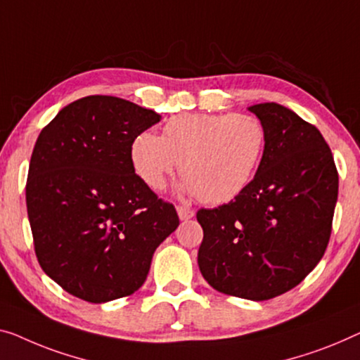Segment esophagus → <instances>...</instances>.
<instances>
[{
    "instance_id": "34e87169",
    "label": "esophagus",
    "mask_w": 360,
    "mask_h": 360,
    "mask_svg": "<svg viewBox=\"0 0 360 360\" xmlns=\"http://www.w3.org/2000/svg\"><path fill=\"white\" fill-rule=\"evenodd\" d=\"M176 210H178V214H179L181 219H189L195 214L194 210H191V208H187L184 205H178V207H176Z\"/></svg>"
}]
</instances>
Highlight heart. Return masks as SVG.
I'll use <instances>...</instances> for the list:
<instances>
[{
    "mask_svg": "<svg viewBox=\"0 0 360 360\" xmlns=\"http://www.w3.org/2000/svg\"><path fill=\"white\" fill-rule=\"evenodd\" d=\"M265 146V129L250 115L184 112L165 122L162 137L143 131L131 143L136 174L162 191L178 168L184 189L200 202L231 200L255 173Z\"/></svg>",
    "mask_w": 360,
    "mask_h": 360,
    "instance_id": "heart-1",
    "label": "heart"
}]
</instances>
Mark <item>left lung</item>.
Masks as SVG:
<instances>
[{"instance_id":"obj_1","label":"left lung","mask_w":360,"mask_h":360,"mask_svg":"<svg viewBox=\"0 0 360 360\" xmlns=\"http://www.w3.org/2000/svg\"><path fill=\"white\" fill-rule=\"evenodd\" d=\"M249 111L265 129L264 155L234 200L197 212L198 268L219 292L266 300L297 286L323 257L338 169L319 129L294 111L278 103Z\"/></svg>"}]
</instances>
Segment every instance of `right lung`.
<instances>
[{"label":"right lung","instance_id":"add662e5","mask_svg":"<svg viewBox=\"0 0 360 360\" xmlns=\"http://www.w3.org/2000/svg\"><path fill=\"white\" fill-rule=\"evenodd\" d=\"M162 120L108 95L69 103L41 129L25 184L41 270L92 304L131 296L155 249L178 228L173 203L150 189L131 163L137 134Z\"/></svg>","mask_w":360,"mask_h":360}]
</instances>
